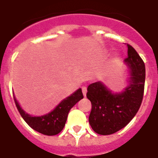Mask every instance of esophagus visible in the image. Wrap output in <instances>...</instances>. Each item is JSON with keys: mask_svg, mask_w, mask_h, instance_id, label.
I'll return each mask as SVG.
<instances>
[{"mask_svg": "<svg viewBox=\"0 0 158 158\" xmlns=\"http://www.w3.org/2000/svg\"><path fill=\"white\" fill-rule=\"evenodd\" d=\"M82 92H83V94H84V97L86 96V94H87V88H86V87H83V88H82Z\"/></svg>", "mask_w": 158, "mask_h": 158, "instance_id": "1", "label": "esophagus"}]
</instances>
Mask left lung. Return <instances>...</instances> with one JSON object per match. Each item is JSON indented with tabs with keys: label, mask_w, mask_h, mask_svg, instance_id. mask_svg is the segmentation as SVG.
I'll return each mask as SVG.
<instances>
[{
	"label": "left lung",
	"mask_w": 158,
	"mask_h": 158,
	"mask_svg": "<svg viewBox=\"0 0 158 158\" xmlns=\"http://www.w3.org/2000/svg\"><path fill=\"white\" fill-rule=\"evenodd\" d=\"M128 56L124 60L129 72L128 85L120 93H113L103 82L88 87L87 98L92 103L89 117L94 132L112 135L123 129L135 117L142 103L145 83L144 63L132 46L127 44Z\"/></svg>",
	"instance_id": "obj_1"
}]
</instances>
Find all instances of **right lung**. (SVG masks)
Wrapping results in <instances>:
<instances>
[{"label":"right lung","instance_id":"obj_1","mask_svg":"<svg viewBox=\"0 0 158 158\" xmlns=\"http://www.w3.org/2000/svg\"><path fill=\"white\" fill-rule=\"evenodd\" d=\"M82 98H84L82 89H77L70 96L63 99L49 113L40 116H33L22 109L15 97L14 96L16 107L25 122L36 131L49 136L57 135L64 129L69 111Z\"/></svg>","mask_w":158,"mask_h":158}]
</instances>
